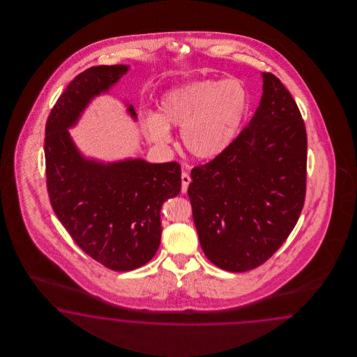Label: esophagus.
<instances>
[{"label": "esophagus", "mask_w": 357, "mask_h": 357, "mask_svg": "<svg viewBox=\"0 0 357 357\" xmlns=\"http://www.w3.org/2000/svg\"><path fill=\"white\" fill-rule=\"evenodd\" d=\"M191 182V178H190V175L188 173H185L183 172L182 173V192L185 194L187 192V190H188V184Z\"/></svg>", "instance_id": "34e87169"}]
</instances>
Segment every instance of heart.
Wrapping results in <instances>:
<instances>
[{
    "label": "heart",
    "mask_w": 357,
    "mask_h": 357,
    "mask_svg": "<svg viewBox=\"0 0 357 357\" xmlns=\"http://www.w3.org/2000/svg\"><path fill=\"white\" fill-rule=\"evenodd\" d=\"M249 106L241 81H199L165 93L161 115L148 114L142 124L148 139L160 145L172 141L170 126L182 127L184 148L199 160H211L237 137Z\"/></svg>",
    "instance_id": "1"
}]
</instances>
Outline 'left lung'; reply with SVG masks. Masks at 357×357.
<instances>
[{"mask_svg":"<svg viewBox=\"0 0 357 357\" xmlns=\"http://www.w3.org/2000/svg\"><path fill=\"white\" fill-rule=\"evenodd\" d=\"M249 124L227 151L191 170L188 197L206 258L254 270L280 249L301 215L307 137L291 93L272 73Z\"/></svg>","mask_w":357,"mask_h":357,"instance_id":"8db88e82","label":"left lung"}]
</instances>
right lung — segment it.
Wrapping results in <instances>:
<instances>
[{
    "mask_svg": "<svg viewBox=\"0 0 357 357\" xmlns=\"http://www.w3.org/2000/svg\"><path fill=\"white\" fill-rule=\"evenodd\" d=\"M127 70V65H98L79 73L51 109L44 139L56 216L89 257L112 271L135 270L154 257L162 233L161 206L181 192L179 163L86 160L68 132L90 100ZM128 112L136 119L132 105Z\"/></svg>",
    "mask_w": 357,
    "mask_h": 357,
    "instance_id": "add662e5",
    "label": "right lung"
}]
</instances>
